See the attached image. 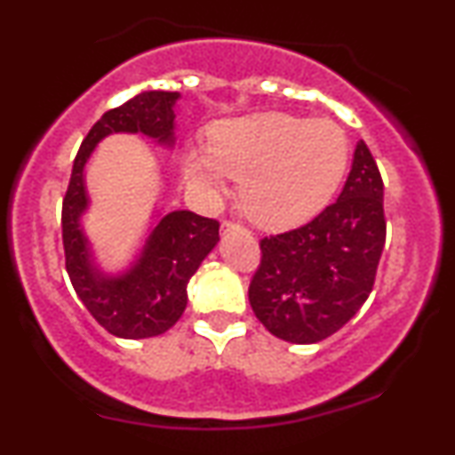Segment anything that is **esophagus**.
Segmentation results:
<instances>
[{"mask_svg":"<svg viewBox=\"0 0 455 455\" xmlns=\"http://www.w3.org/2000/svg\"><path fill=\"white\" fill-rule=\"evenodd\" d=\"M222 235H227V233H233V231H237V228H242L239 227V224H235V222H222Z\"/></svg>","mask_w":455,"mask_h":455,"instance_id":"obj_1","label":"esophagus"}]
</instances>
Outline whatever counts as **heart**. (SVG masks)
<instances>
[{"label": "heart", "instance_id": "obj_1", "mask_svg": "<svg viewBox=\"0 0 455 455\" xmlns=\"http://www.w3.org/2000/svg\"><path fill=\"white\" fill-rule=\"evenodd\" d=\"M347 132L329 119L265 113L228 119L210 132L205 149H188L186 177L218 196L239 180V205L265 228L310 220L340 186L348 166Z\"/></svg>", "mask_w": 455, "mask_h": 455}]
</instances>
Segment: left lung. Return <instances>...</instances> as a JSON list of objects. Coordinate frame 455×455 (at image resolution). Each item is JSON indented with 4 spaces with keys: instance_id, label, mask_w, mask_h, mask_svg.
Wrapping results in <instances>:
<instances>
[{
    "instance_id": "8db88e82",
    "label": "left lung",
    "mask_w": 455,
    "mask_h": 455,
    "mask_svg": "<svg viewBox=\"0 0 455 455\" xmlns=\"http://www.w3.org/2000/svg\"><path fill=\"white\" fill-rule=\"evenodd\" d=\"M385 228L383 180L359 140L338 201L304 227L260 242L248 289L254 315L280 340H325L372 293Z\"/></svg>"
}]
</instances>
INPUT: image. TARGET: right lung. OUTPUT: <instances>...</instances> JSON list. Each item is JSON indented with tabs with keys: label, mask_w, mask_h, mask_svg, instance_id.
Instances as JSON below:
<instances>
[{
	"label": "right lung",
	"mask_w": 455,
	"mask_h": 455,
	"mask_svg": "<svg viewBox=\"0 0 455 455\" xmlns=\"http://www.w3.org/2000/svg\"><path fill=\"white\" fill-rule=\"evenodd\" d=\"M180 98V92L149 90L104 113L81 143L61 207L66 269L78 299L108 333L126 340L160 336L180 321L188 304V282L220 242V224L188 210H158L128 267L104 271L83 228L90 210L85 166L98 143L111 134H143L160 148H173Z\"/></svg>",
	"instance_id": "obj_1"
}]
</instances>
